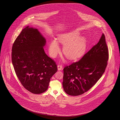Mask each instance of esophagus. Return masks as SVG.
<instances>
[{
  "label": "esophagus",
  "instance_id": "34e87169",
  "mask_svg": "<svg viewBox=\"0 0 120 120\" xmlns=\"http://www.w3.org/2000/svg\"><path fill=\"white\" fill-rule=\"evenodd\" d=\"M63 66H62V65H57V69H58V70H59V71H60V70H63Z\"/></svg>",
  "mask_w": 120,
  "mask_h": 120
}]
</instances>
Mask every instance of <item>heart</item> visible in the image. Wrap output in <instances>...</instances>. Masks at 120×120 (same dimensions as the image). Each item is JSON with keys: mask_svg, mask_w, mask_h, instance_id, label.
Returning a JSON list of instances; mask_svg holds the SVG:
<instances>
[{"mask_svg": "<svg viewBox=\"0 0 120 120\" xmlns=\"http://www.w3.org/2000/svg\"><path fill=\"white\" fill-rule=\"evenodd\" d=\"M77 31L60 34L58 36V42L63 46L64 54L70 59L77 58L81 56L86 51L87 43L86 38L79 37ZM49 51L52 57H56L60 51V47L56 40H52L49 45Z\"/></svg>", "mask_w": 120, "mask_h": 120, "instance_id": "obj_1", "label": "heart"}]
</instances>
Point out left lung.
I'll use <instances>...</instances> for the list:
<instances>
[{"mask_svg":"<svg viewBox=\"0 0 120 120\" xmlns=\"http://www.w3.org/2000/svg\"><path fill=\"white\" fill-rule=\"evenodd\" d=\"M109 51L103 34L94 46L79 61L63 69V90L69 95L78 96L89 90L104 73Z\"/></svg>","mask_w":120,"mask_h":120,"instance_id":"1","label":"left lung"}]
</instances>
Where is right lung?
<instances>
[{
  "instance_id": "add662e5",
  "label": "right lung",
  "mask_w": 120,
  "mask_h": 120,
  "mask_svg": "<svg viewBox=\"0 0 120 120\" xmlns=\"http://www.w3.org/2000/svg\"><path fill=\"white\" fill-rule=\"evenodd\" d=\"M46 42L37 29L27 26L12 47L11 61L17 77L23 87L34 94L45 91L57 71L55 62L44 51Z\"/></svg>"
}]
</instances>
